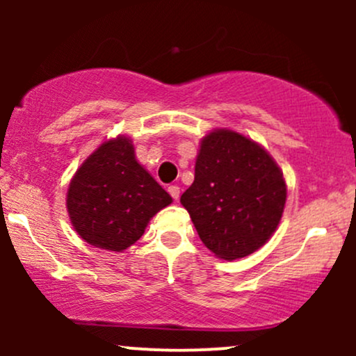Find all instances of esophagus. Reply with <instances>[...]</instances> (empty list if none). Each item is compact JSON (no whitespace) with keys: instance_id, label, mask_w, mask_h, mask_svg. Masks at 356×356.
<instances>
[{"instance_id":"obj_1","label":"esophagus","mask_w":356,"mask_h":356,"mask_svg":"<svg viewBox=\"0 0 356 356\" xmlns=\"http://www.w3.org/2000/svg\"><path fill=\"white\" fill-rule=\"evenodd\" d=\"M167 191H169V194L172 195L175 201H177L179 194H181V189H179V186H169V189H167Z\"/></svg>"}]
</instances>
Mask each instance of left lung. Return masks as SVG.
Returning <instances> with one entry per match:
<instances>
[{"mask_svg": "<svg viewBox=\"0 0 356 356\" xmlns=\"http://www.w3.org/2000/svg\"><path fill=\"white\" fill-rule=\"evenodd\" d=\"M181 202L206 248L232 261L254 252L276 231L286 184L263 147L219 129L202 138L194 182Z\"/></svg>", "mask_w": 356, "mask_h": 356, "instance_id": "1", "label": "left lung"}]
</instances>
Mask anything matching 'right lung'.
<instances>
[{
    "label": "right lung",
    "instance_id": "right-lung-1",
    "mask_svg": "<svg viewBox=\"0 0 356 356\" xmlns=\"http://www.w3.org/2000/svg\"><path fill=\"white\" fill-rule=\"evenodd\" d=\"M172 202L137 162L130 138L104 142L73 175L67 209L81 239L122 252L144 234L150 218Z\"/></svg>",
    "mask_w": 356,
    "mask_h": 356
}]
</instances>
